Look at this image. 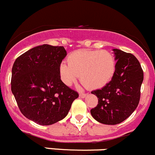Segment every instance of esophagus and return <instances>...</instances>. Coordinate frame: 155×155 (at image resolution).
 I'll return each mask as SVG.
<instances>
[{"mask_svg":"<svg viewBox=\"0 0 155 155\" xmlns=\"http://www.w3.org/2000/svg\"><path fill=\"white\" fill-rule=\"evenodd\" d=\"M86 95H87V94H85V93H80V94H79V97H82V98L85 97Z\"/></svg>","mask_w":155,"mask_h":155,"instance_id":"obj_1","label":"esophagus"}]
</instances>
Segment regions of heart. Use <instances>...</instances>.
I'll return each mask as SVG.
<instances>
[{
    "instance_id": "heart-1",
    "label": "heart",
    "mask_w": 155,
    "mask_h": 155,
    "mask_svg": "<svg viewBox=\"0 0 155 155\" xmlns=\"http://www.w3.org/2000/svg\"><path fill=\"white\" fill-rule=\"evenodd\" d=\"M67 61L59 67L61 79L67 85L76 82L79 75L84 85L97 89L106 85L115 73V58L106 50L77 51L69 55Z\"/></svg>"
}]
</instances>
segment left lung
Segmentation results:
<instances>
[{
	"label": "left lung",
	"mask_w": 155,
	"mask_h": 155,
	"mask_svg": "<svg viewBox=\"0 0 155 155\" xmlns=\"http://www.w3.org/2000/svg\"><path fill=\"white\" fill-rule=\"evenodd\" d=\"M116 70L112 79L101 89L92 91L98 102L91 110L97 122L107 125L120 124L136 109L141 95L143 70L137 58L130 53L114 49Z\"/></svg>",
	"instance_id": "left-lung-1"
}]
</instances>
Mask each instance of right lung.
Listing matches in <instances>:
<instances>
[{
  "label": "right lung",
  "mask_w": 155,
  "mask_h": 155,
  "mask_svg": "<svg viewBox=\"0 0 155 155\" xmlns=\"http://www.w3.org/2000/svg\"><path fill=\"white\" fill-rule=\"evenodd\" d=\"M67 55L63 46H37L18 57L12 68L11 91L25 117L48 126L64 119L77 91L61 79L60 64Z\"/></svg>",
  "instance_id": "add662e5"
}]
</instances>
